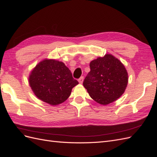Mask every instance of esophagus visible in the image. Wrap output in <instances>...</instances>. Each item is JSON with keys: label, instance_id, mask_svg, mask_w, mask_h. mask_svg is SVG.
I'll use <instances>...</instances> for the list:
<instances>
[{"label": "esophagus", "instance_id": "obj_1", "mask_svg": "<svg viewBox=\"0 0 157 157\" xmlns=\"http://www.w3.org/2000/svg\"><path fill=\"white\" fill-rule=\"evenodd\" d=\"M78 82H79V83H81V84H82V83L83 82V76L78 79Z\"/></svg>", "mask_w": 157, "mask_h": 157}]
</instances>
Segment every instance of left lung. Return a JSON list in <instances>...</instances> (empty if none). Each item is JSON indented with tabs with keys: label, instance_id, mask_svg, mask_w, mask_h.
<instances>
[{
	"label": "left lung",
	"instance_id": "1",
	"mask_svg": "<svg viewBox=\"0 0 157 157\" xmlns=\"http://www.w3.org/2000/svg\"><path fill=\"white\" fill-rule=\"evenodd\" d=\"M90 71L83 85L97 103L108 105L117 100L127 87L128 75L124 65L112 54L98 57L90 63Z\"/></svg>",
	"mask_w": 157,
	"mask_h": 157
}]
</instances>
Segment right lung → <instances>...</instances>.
Returning a JSON list of instances; mask_svg holds the SVG:
<instances>
[{
    "instance_id": "add662e5",
    "label": "right lung",
    "mask_w": 157,
    "mask_h": 157,
    "mask_svg": "<svg viewBox=\"0 0 157 157\" xmlns=\"http://www.w3.org/2000/svg\"><path fill=\"white\" fill-rule=\"evenodd\" d=\"M29 83L39 100L56 105L66 100L73 87L79 83L73 78L71 71L63 62L45 59L31 71Z\"/></svg>"
}]
</instances>
